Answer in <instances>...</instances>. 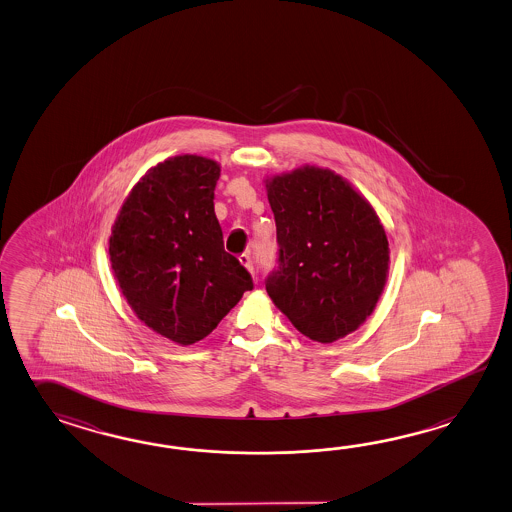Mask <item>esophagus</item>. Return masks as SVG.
Segmentation results:
<instances>
[{
	"label": "esophagus",
	"instance_id": "esophagus-1",
	"mask_svg": "<svg viewBox=\"0 0 512 512\" xmlns=\"http://www.w3.org/2000/svg\"><path fill=\"white\" fill-rule=\"evenodd\" d=\"M240 264H242V266H244V268H246V270L255 277V266H253V261H251L250 255H246V253H244V255H240Z\"/></svg>",
	"mask_w": 512,
	"mask_h": 512
}]
</instances>
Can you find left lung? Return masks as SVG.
Segmentation results:
<instances>
[{
    "label": "left lung",
    "mask_w": 512,
    "mask_h": 512,
    "mask_svg": "<svg viewBox=\"0 0 512 512\" xmlns=\"http://www.w3.org/2000/svg\"><path fill=\"white\" fill-rule=\"evenodd\" d=\"M266 191L279 242L268 296L310 340L345 338L373 314L386 286L380 218L345 178L314 165L268 178Z\"/></svg>",
    "instance_id": "1"
}]
</instances>
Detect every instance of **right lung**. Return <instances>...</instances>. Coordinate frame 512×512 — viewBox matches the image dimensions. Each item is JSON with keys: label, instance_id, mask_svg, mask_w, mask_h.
Masks as SVG:
<instances>
[{"label": "right lung", "instance_id": "add662e5", "mask_svg": "<svg viewBox=\"0 0 512 512\" xmlns=\"http://www.w3.org/2000/svg\"><path fill=\"white\" fill-rule=\"evenodd\" d=\"M218 178L213 159H165L134 185L112 226L110 262L123 296L148 329L178 345L204 340L253 288L224 250Z\"/></svg>", "mask_w": 512, "mask_h": 512}]
</instances>
